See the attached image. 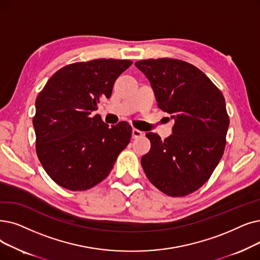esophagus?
<instances>
[{"instance_id":"esophagus-1","label":"esophagus","mask_w":260,"mask_h":260,"mask_svg":"<svg viewBox=\"0 0 260 260\" xmlns=\"http://www.w3.org/2000/svg\"><path fill=\"white\" fill-rule=\"evenodd\" d=\"M142 135H143V133L141 131H139L137 128H133V132H132L133 138H139L142 136Z\"/></svg>"}]
</instances>
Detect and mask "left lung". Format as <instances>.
Returning a JSON list of instances; mask_svg holds the SVG:
<instances>
[{
  "label": "left lung",
  "mask_w": 260,
  "mask_h": 260,
  "mask_svg": "<svg viewBox=\"0 0 260 260\" xmlns=\"http://www.w3.org/2000/svg\"><path fill=\"white\" fill-rule=\"evenodd\" d=\"M136 67L149 78L157 106L175 120L165 140L148 133L151 150L141 158L146 177L169 197L194 192L223 156L230 118L220 89L193 64L174 58L143 59Z\"/></svg>",
  "instance_id": "1"
}]
</instances>
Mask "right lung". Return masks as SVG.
<instances>
[{
    "label": "right lung",
    "instance_id": "1",
    "mask_svg": "<svg viewBox=\"0 0 260 260\" xmlns=\"http://www.w3.org/2000/svg\"><path fill=\"white\" fill-rule=\"evenodd\" d=\"M127 59H93L55 72L36 99L32 125L36 153L48 175L62 188L84 191L105 179L126 148L132 126L109 127L92 117L101 99H109L115 81L132 66Z\"/></svg>",
    "mask_w": 260,
    "mask_h": 260
}]
</instances>
